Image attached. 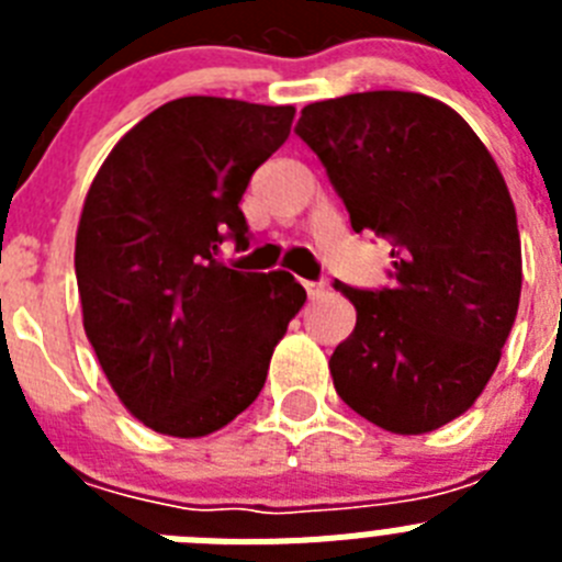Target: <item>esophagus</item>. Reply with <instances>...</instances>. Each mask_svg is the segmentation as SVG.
<instances>
[{
    "instance_id": "esophagus-1",
    "label": "esophagus",
    "mask_w": 562,
    "mask_h": 562,
    "mask_svg": "<svg viewBox=\"0 0 562 562\" xmlns=\"http://www.w3.org/2000/svg\"><path fill=\"white\" fill-rule=\"evenodd\" d=\"M304 290H306V295L315 301V297H321L326 292V281H304Z\"/></svg>"
}]
</instances>
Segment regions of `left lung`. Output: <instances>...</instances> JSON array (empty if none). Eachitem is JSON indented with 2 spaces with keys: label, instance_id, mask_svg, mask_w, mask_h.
I'll return each mask as SVG.
<instances>
[{
  "label": "left lung",
  "instance_id": "1",
  "mask_svg": "<svg viewBox=\"0 0 562 562\" xmlns=\"http://www.w3.org/2000/svg\"><path fill=\"white\" fill-rule=\"evenodd\" d=\"M295 134L355 233L391 241V286L335 290L357 326L329 360L340 400L391 434L464 414L493 376L520 301V233L498 166L459 112L419 92L310 103Z\"/></svg>",
  "mask_w": 562,
  "mask_h": 562
}]
</instances>
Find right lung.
<instances>
[{"mask_svg": "<svg viewBox=\"0 0 562 562\" xmlns=\"http://www.w3.org/2000/svg\"><path fill=\"white\" fill-rule=\"evenodd\" d=\"M292 106L191 95L154 109L98 171L76 236L83 329L114 394L157 434L207 436L256 402L306 290L220 258L250 231L252 171Z\"/></svg>", "mask_w": 562, "mask_h": 562, "instance_id": "1", "label": "right lung"}]
</instances>
